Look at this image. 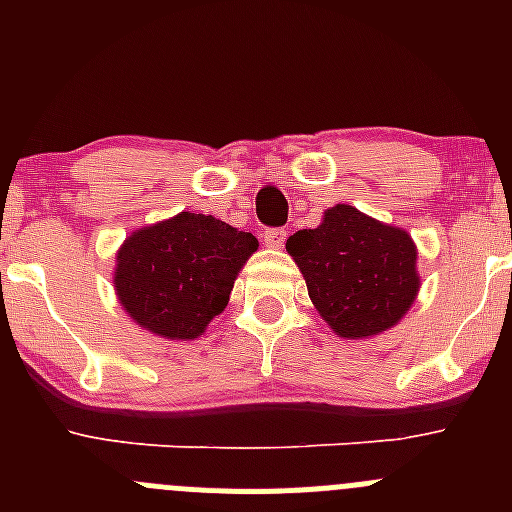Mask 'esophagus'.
Returning <instances> with one entry per match:
<instances>
[{"label":"esophagus","instance_id":"esophagus-1","mask_svg":"<svg viewBox=\"0 0 512 512\" xmlns=\"http://www.w3.org/2000/svg\"><path fill=\"white\" fill-rule=\"evenodd\" d=\"M262 240H265V245L272 247V250H282L287 240V232L282 230V227H267V230L262 232Z\"/></svg>","mask_w":512,"mask_h":512}]
</instances>
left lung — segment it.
Listing matches in <instances>:
<instances>
[{"instance_id": "1", "label": "left lung", "mask_w": 512, "mask_h": 512, "mask_svg": "<svg viewBox=\"0 0 512 512\" xmlns=\"http://www.w3.org/2000/svg\"><path fill=\"white\" fill-rule=\"evenodd\" d=\"M287 252L317 312L347 339H369L401 322L421 285L409 232L352 205H334L322 225L294 232Z\"/></svg>"}]
</instances>
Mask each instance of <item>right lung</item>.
Returning <instances> with one entry per match:
<instances>
[{
	"label": "right lung",
	"instance_id": "add662e5",
	"mask_svg": "<svg viewBox=\"0 0 512 512\" xmlns=\"http://www.w3.org/2000/svg\"><path fill=\"white\" fill-rule=\"evenodd\" d=\"M260 247L213 215L178 213L141 227L116 255V287L136 324L165 339H198L227 307L237 272Z\"/></svg>",
	"mask_w": 512,
	"mask_h": 512
}]
</instances>
